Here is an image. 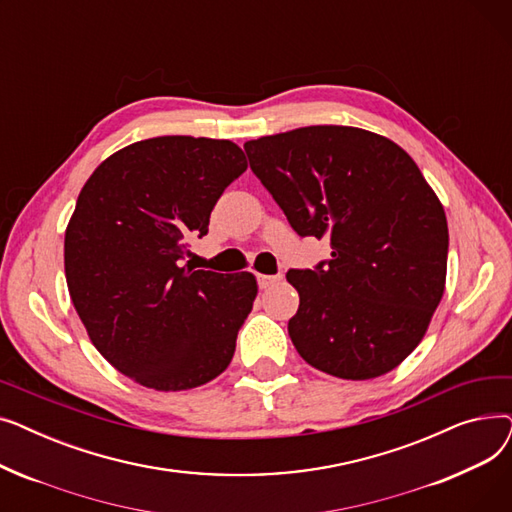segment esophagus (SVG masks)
Instances as JSON below:
<instances>
[{"mask_svg":"<svg viewBox=\"0 0 512 512\" xmlns=\"http://www.w3.org/2000/svg\"><path fill=\"white\" fill-rule=\"evenodd\" d=\"M282 280V276L278 274V276H267V274H259L257 276V284H259V288H270L272 284H276V282H280Z\"/></svg>","mask_w":512,"mask_h":512,"instance_id":"1","label":"esophagus"}]
</instances>
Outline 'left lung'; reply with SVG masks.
Wrapping results in <instances>:
<instances>
[{
	"label": "left lung",
	"instance_id": "1",
	"mask_svg": "<svg viewBox=\"0 0 512 512\" xmlns=\"http://www.w3.org/2000/svg\"><path fill=\"white\" fill-rule=\"evenodd\" d=\"M253 174L299 236L332 257L290 270L299 355L342 380L392 371L421 342L444 294L448 224L411 155L353 126H305L245 143Z\"/></svg>",
	"mask_w": 512,
	"mask_h": 512
}]
</instances>
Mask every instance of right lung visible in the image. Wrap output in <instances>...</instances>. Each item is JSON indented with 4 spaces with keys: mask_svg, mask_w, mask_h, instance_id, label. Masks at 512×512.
<instances>
[{
    "mask_svg": "<svg viewBox=\"0 0 512 512\" xmlns=\"http://www.w3.org/2000/svg\"><path fill=\"white\" fill-rule=\"evenodd\" d=\"M245 170L232 141L155 137L107 157L78 195L64 240L70 299L97 351L141 386L191 390L234 357L255 276L182 261Z\"/></svg>",
    "mask_w": 512,
    "mask_h": 512,
    "instance_id": "add662e5",
    "label": "right lung"
}]
</instances>
